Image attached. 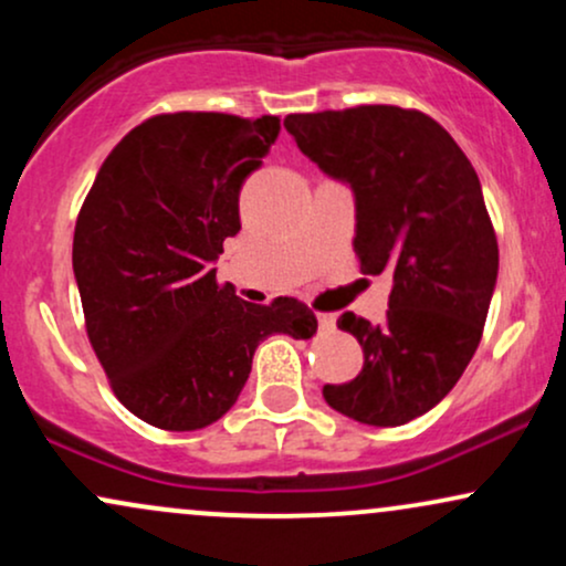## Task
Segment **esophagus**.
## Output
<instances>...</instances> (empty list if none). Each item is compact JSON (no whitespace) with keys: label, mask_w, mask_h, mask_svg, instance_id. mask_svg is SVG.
Segmentation results:
<instances>
[{"label":"esophagus","mask_w":566,"mask_h":566,"mask_svg":"<svg viewBox=\"0 0 566 566\" xmlns=\"http://www.w3.org/2000/svg\"><path fill=\"white\" fill-rule=\"evenodd\" d=\"M316 319H319L322 329H335V314H319Z\"/></svg>","instance_id":"1"}]
</instances>
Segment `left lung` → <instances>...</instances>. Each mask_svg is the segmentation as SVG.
<instances>
[{"label":"left lung","instance_id":"1","mask_svg":"<svg viewBox=\"0 0 566 566\" xmlns=\"http://www.w3.org/2000/svg\"><path fill=\"white\" fill-rule=\"evenodd\" d=\"M284 127L354 191L365 274L394 279L386 319L346 314L365 367L324 401L367 426H405L437 407L476 354L497 282V239L469 157L439 122L399 106L290 114Z\"/></svg>","mask_w":566,"mask_h":566}]
</instances>
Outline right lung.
Listing matches in <instances>:
<instances>
[{
  "label": "right lung",
  "instance_id": "right-lung-1",
  "mask_svg": "<svg viewBox=\"0 0 566 566\" xmlns=\"http://www.w3.org/2000/svg\"><path fill=\"white\" fill-rule=\"evenodd\" d=\"M276 135V116H154L116 143L84 199L71 261L87 335L116 399L148 426L216 423L265 337L316 333L295 297L255 305L216 282L242 229L239 191Z\"/></svg>",
  "mask_w": 566,
  "mask_h": 566
}]
</instances>
